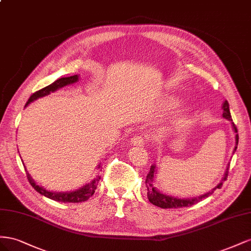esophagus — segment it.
Instances as JSON below:
<instances>
[{"instance_id": "34e87169", "label": "esophagus", "mask_w": 251, "mask_h": 251, "mask_svg": "<svg viewBox=\"0 0 251 251\" xmlns=\"http://www.w3.org/2000/svg\"><path fill=\"white\" fill-rule=\"evenodd\" d=\"M145 138L143 137V135H134V137L131 139V143L133 145H137V146H143L145 143Z\"/></svg>"}]
</instances>
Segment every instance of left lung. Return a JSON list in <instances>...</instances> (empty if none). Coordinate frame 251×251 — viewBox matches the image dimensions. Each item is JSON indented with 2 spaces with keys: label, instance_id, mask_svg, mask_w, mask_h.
Listing matches in <instances>:
<instances>
[{
  "label": "left lung",
  "instance_id": "1",
  "mask_svg": "<svg viewBox=\"0 0 251 251\" xmlns=\"http://www.w3.org/2000/svg\"><path fill=\"white\" fill-rule=\"evenodd\" d=\"M223 117L225 119H228L229 121H232L231 119V114H230V110H229V104L227 101L224 102L223 104ZM232 127L234 131L237 132V134H235V140H237V142H235V148L234 150L237 149L238 147V143H239V134H238V129H237V126H235V124L232 122ZM154 166H151L150 167V170L149 173L147 174L146 176V181H145V184H146V187H147V197H148V200L149 202L157 206V207H161V208H180V207H189V206H192L195 205L197 203H199L200 201H202V200L206 199L207 197H209L212 191H209L205 193V195L201 196V197H198V198H193V199H186V200H183V199H176V198H174V197H169V196H165L163 195V193L159 192L155 187H153L152 186V180H153V174H154ZM228 169L229 167L227 168V171L225 173V176L223 177V180H222V182L217 186L216 188L220 189L222 186H223V182L226 180L227 176H228ZM214 188V189H216Z\"/></svg>",
  "mask_w": 251,
  "mask_h": 251
}]
</instances>
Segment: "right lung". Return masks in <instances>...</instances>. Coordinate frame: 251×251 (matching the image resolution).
<instances>
[{
    "mask_svg": "<svg viewBox=\"0 0 251 251\" xmlns=\"http://www.w3.org/2000/svg\"><path fill=\"white\" fill-rule=\"evenodd\" d=\"M77 78H78L77 75L59 78V80L54 81L53 83L46 86V87L42 88L38 91H35L34 94H32L30 96V98L28 99V101H27L25 106H27L30 102L34 101V100H37L38 98H42L44 96H47V95L50 94V92L55 91L56 89L64 87V86H66L68 84H73V83L76 82ZM27 178H28V181H29L30 185L34 188V190H37L39 193H41L42 196H44V197L49 198L51 200H54V201H56V202H63V203H80V202L87 201V200L95 193V190L97 189V184L99 183L100 180H101V177L98 176L91 183H89L88 185H85L84 187L81 188V189L75 190V191H71V192H64V193L59 192V193H56V192L47 191L43 187H41V186L35 184L31 180V177L29 176V175H27Z\"/></svg>",
    "mask_w": 251,
    "mask_h": 251,
    "instance_id": "1",
    "label": "right lung"
}]
</instances>
